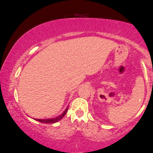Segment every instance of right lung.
Listing matches in <instances>:
<instances>
[{"mask_svg": "<svg viewBox=\"0 0 153 153\" xmlns=\"http://www.w3.org/2000/svg\"><path fill=\"white\" fill-rule=\"evenodd\" d=\"M68 107L65 110V111L62 113L61 115H60V116H58V117H56V118H54L35 119V120L39 121V122H40V123H55L56 122H58V120H60V119H62V118H63V116L65 115L67 111H68Z\"/></svg>", "mask_w": 153, "mask_h": 153, "instance_id": "1", "label": "right lung"}]
</instances>
